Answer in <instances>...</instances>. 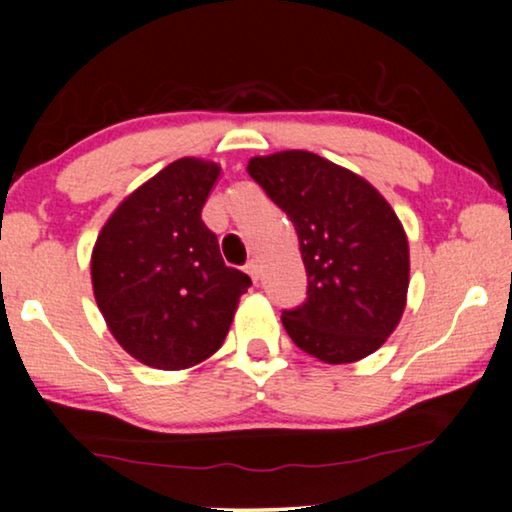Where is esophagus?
<instances>
[{"instance_id":"obj_1","label":"esophagus","mask_w":512,"mask_h":512,"mask_svg":"<svg viewBox=\"0 0 512 512\" xmlns=\"http://www.w3.org/2000/svg\"><path fill=\"white\" fill-rule=\"evenodd\" d=\"M247 272H249V277L254 279V282H258V277H261V268H258L256 261H249L247 263Z\"/></svg>"}]
</instances>
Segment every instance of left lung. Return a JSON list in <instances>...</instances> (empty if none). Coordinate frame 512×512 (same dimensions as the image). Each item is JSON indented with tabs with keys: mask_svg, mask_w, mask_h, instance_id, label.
Masks as SVG:
<instances>
[{
	"mask_svg": "<svg viewBox=\"0 0 512 512\" xmlns=\"http://www.w3.org/2000/svg\"><path fill=\"white\" fill-rule=\"evenodd\" d=\"M247 170L298 233L307 298L282 312L286 333L326 363L373 354L408 293V237L394 209L366 179L310 151L251 158Z\"/></svg>",
	"mask_w": 512,
	"mask_h": 512,
	"instance_id": "left-lung-1",
	"label": "left lung"
}]
</instances>
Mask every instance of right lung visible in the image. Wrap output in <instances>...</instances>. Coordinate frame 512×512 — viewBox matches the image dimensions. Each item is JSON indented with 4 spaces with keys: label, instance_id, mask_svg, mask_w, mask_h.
<instances>
[{
    "label": "right lung",
    "instance_id": "1",
    "mask_svg": "<svg viewBox=\"0 0 512 512\" xmlns=\"http://www.w3.org/2000/svg\"><path fill=\"white\" fill-rule=\"evenodd\" d=\"M219 165L181 158L125 198L93 249V289L125 352L160 370L191 368L226 340L249 275L223 263L202 221Z\"/></svg>",
    "mask_w": 512,
    "mask_h": 512
}]
</instances>
